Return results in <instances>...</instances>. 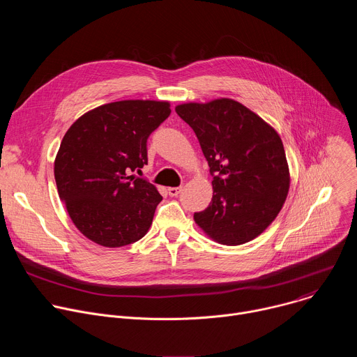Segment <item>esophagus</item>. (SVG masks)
I'll list each match as a JSON object with an SVG mask.
<instances>
[{"label": "esophagus", "instance_id": "34e87169", "mask_svg": "<svg viewBox=\"0 0 357 357\" xmlns=\"http://www.w3.org/2000/svg\"><path fill=\"white\" fill-rule=\"evenodd\" d=\"M181 192H182V188H181V186H176V188H168V193H169V196H178Z\"/></svg>", "mask_w": 357, "mask_h": 357}]
</instances>
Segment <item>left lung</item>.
<instances>
[{"label":"left lung","instance_id":"8db88e82","mask_svg":"<svg viewBox=\"0 0 357 357\" xmlns=\"http://www.w3.org/2000/svg\"><path fill=\"white\" fill-rule=\"evenodd\" d=\"M175 112L195 131L213 175L212 202L193 215L196 225L226 245L256 238L274 222L289 189L278 132L231 98L185 103Z\"/></svg>","mask_w":357,"mask_h":357}]
</instances>
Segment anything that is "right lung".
Segmentation results:
<instances>
[{
	"mask_svg": "<svg viewBox=\"0 0 357 357\" xmlns=\"http://www.w3.org/2000/svg\"><path fill=\"white\" fill-rule=\"evenodd\" d=\"M169 101H114L84 113L66 131L55 181L72 222L89 240L114 248L146 234L162 196L130 172L146 165V139L169 117Z\"/></svg>",
	"mask_w": 357,
	"mask_h": 357,
	"instance_id": "1",
	"label": "right lung"
}]
</instances>
